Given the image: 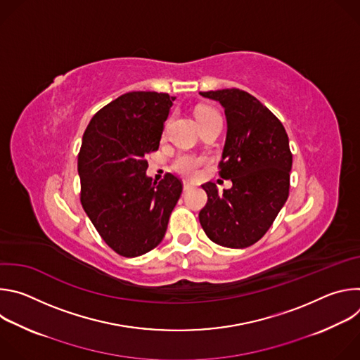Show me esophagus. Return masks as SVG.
Segmentation results:
<instances>
[{
	"instance_id": "34e87169",
	"label": "esophagus",
	"mask_w": 360,
	"mask_h": 360,
	"mask_svg": "<svg viewBox=\"0 0 360 360\" xmlns=\"http://www.w3.org/2000/svg\"><path fill=\"white\" fill-rule=\"evenodd\" d=\"M192 188H193V185H192L191 182H186V181H184V191H185V192L191 191Z\"/></svg>"
}]
</instances>
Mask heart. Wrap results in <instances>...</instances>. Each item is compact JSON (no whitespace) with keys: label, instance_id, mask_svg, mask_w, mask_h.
Wrapping results in <instances>:
<instances>
[{"label":"heart","instance_id":"heart-1","mask_svg":"<svg viewBox=\"0 0 360 360\" xmlns=\"http://www.w3.org/2000/svg\"><path fill=\"white\" fill-rule=\"evenodd\" d=\"M217 114L212 108H200L196 112L198 120L208 117V115H214ZM207 164V158L196 155V153H191V152H181L175 157V160L172 161V168L175 172L188 176V178H195L200 168Z\"/></svg>","mask_w":360,"mask_h":360}]
</instances>
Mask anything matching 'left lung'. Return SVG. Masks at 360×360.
Returning a JSON list of instances; mask_svg holds the SVG:
<instances>
[{"instance_id":"left-lung-1","label":"left lung","mask_w":360,"mask_h":360,"mask_svg":"<svg viewBox=\"0 0 360 360\" xmlns=\"http://www.w3.org/2000/svg\"><path fill=\"white\" fill-rule=\"evenodd\" d=\"M199 94L218 101L225 110L226 139L219 175L232 181V188L222 193L214 182L202 185L208 202L199 212V222L212 242L248 248L266 233L289 196V138L282 122L242 89Z\"/></svg>"}]
</instances>
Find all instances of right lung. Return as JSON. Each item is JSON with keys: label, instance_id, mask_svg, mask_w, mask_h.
Instances as JSON below:
<instances>
[{"label": "right lung", "instance_id": "right-lung-1", "mask_svg": "<svg viewBox=\"0 0 360 360\" xmlns=\"http://www.w3.org/2000/svg\"><path fill=\"white\" fill-rule=\"evenodd\" d=\"M175 96L134 91L99 110L88 124L78 155L81 203L101 238L135 258L161 243L181 181L158 185L146 175L145 155L160 148Z\"/></svg>", "mask_w": 360, "mask_h": 360}]
</instances>
